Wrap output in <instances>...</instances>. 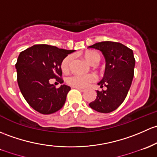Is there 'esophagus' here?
I'll list each match as a JSON object with an SVG mask.
<instances>
[{"mask_svg":"<svg viewBox=\"0 0 157 157\" xmlns=\"http://www.w3.org/2000/svg\"><path fill=\"white\" fill-rule=\"evenodd\" d=\"M74 88H76L77 90H80V91H81V92L85 91V89H83V88H80V87H74Z\"/></svg>","mask_w":157,"mask_h":157,"instance_id":"esophagus-1","label":"esophagus"}]
</instances>
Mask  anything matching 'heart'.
Returning <instances> with one entry per match:
<instances>
[{"instance_id":"1","label":"heart","mask_w":157,"mask_h":157,"mask_svg":"<svg viewBox=\"0 0 157 157\" xmlns=\"http://www.w3.org/2000/svg\"><path fill=\"white\" fill-rule=\"evenodd\" d=\"M84 58L86 59L87 62H90L91 65H95L100 61L101 56L99 53L93 50H88L84 53ZM71 56H67L62 60L61 63V69L63 72H67L69 71L71 62ZM95 77L93 74H74L67 77V82L69 85L74 87H80L83 88L88 86L89 84L95 80Z\"/></svg>"}]
</instances>
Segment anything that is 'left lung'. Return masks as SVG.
<instances>
[{"label": "left lung", "instance_id": "obj_1", "mask_svg": "<svg viewBox=\"0 0 157 157\" xmlns=\"http://www.w3.org/2000/svg\"><path fill=\"white\" fill-rule=\"evenodd\" d=\"M89 47L100 50L105 58V74L98 85L107 87L101 92L97 90L96 98L89 105L100 113H110L123 103L132 85L135 65L133 51L112 41L96 43Z\"/></svg>", "mask_w": 157, "mask_h": 157}]
</instances>
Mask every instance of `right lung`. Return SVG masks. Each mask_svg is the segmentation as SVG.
Returning a JSON list of instances; mask_svg holds the SVG:
<instances>
[{
	"mask_svg": "<svg viewBox=\"0 0 157 157\" xmlns=\"http://www.w3.org/2000/svg\"><path fill=\"white\" fill-rule=\"evenodd\" d=\"M74 51L37 44L19 54L16 64L18 85L26 101L39 113L51 114L65 105L71 87L63 84L56 89L49 80L56 78L63 82L59 77L61 63Z\"/></svg>",
	"mask_w": 157,
	"mask_h": 157,
	"instance_id": "obj_1",
	"label": "right lung"
}]
</instances>
